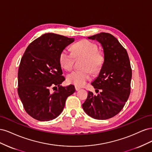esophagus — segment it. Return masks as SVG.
<instances>
[{
    "label": "esophagus",
    "instance_id": "obj_1",
    "mask_svg": "<svg viewBox=\"0 0 152 152\" xmlns=\"http://www.w3.org/2000/svg\"><path fill=\"white\" fill-rule=\"evenodd\" d=\"M75 90H76V91H79V90H80V87H77V86H75Z\"/></svg>",
    "mask_w": 152,
    "mask_h": 152
}]
</instances>
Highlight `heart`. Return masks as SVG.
<instances>
[{"label":"heart","instance_id":"obj_1","mask_svg":"<svg viewBox=\"0 0 152 152\" xmlns=\"http://www.w3.org/2000/svg\"><path fill=\"white\" fill-rule=\"evenodd\" d=\"M84 58L80 67L82 69L75 70L68 74L67 82L77 87L84 86L91 76V72L96 73L100 71L104 63V55L98 51L97 44L84 39L73 45V53L67 48L59 53V61L61 66L67 71H70L74 65L75 58Z\"/></svg>","mask_w":152,"mask_h":152}]
</instances>
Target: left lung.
Segmentation results:
<instances>
[{"mask_svg":"<svg viewBox=\"0 0 152 152\" xmlns=\"http://www.w3.org/2000/svg\"><path fill=\"white\" fill-rule=\"evenodd\" d=\"M102 45L104 63L98 77L91 84L98 95L89 91L82 104L85 112L98 120L116 115L124 108L131 93L132 69L127 50L112 34L100 33L89 37Z\"/></svg>","mask_w":152,"mask_h":152,"instance_id":"1","label":"left lung"}]
</instances>
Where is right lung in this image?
Here are the masks:
<instances>
[{
  "mask_svg": "<svg viewBox=\"0 0 152 152\" xmlns=\"http://www.w3.org/2000/svg\"><path fill=\"white\" fill-rule=\"evenodd\" d=\"M73 41V38L45 34L30 43L23 55L18 73V93L26 113L36 120L56 118L66 98L74 93V86H61L65 79L59 61L61 50Z\"/></svg>",
  "mask_w": 152,
  "mask_h": 152,
  "instance_id": "obj_1",
  "label": "right lung"
}]
</instances>
